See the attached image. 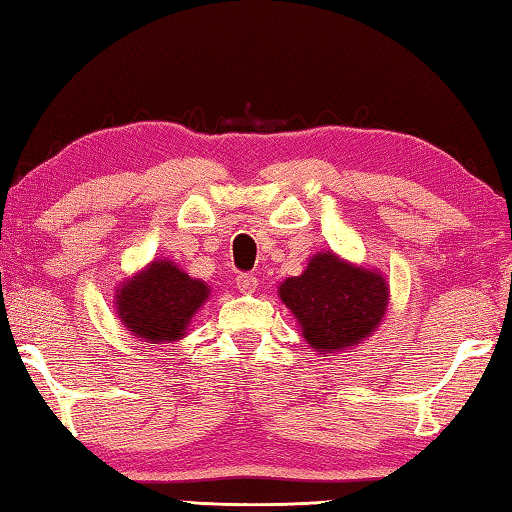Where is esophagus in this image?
<instances>
[{
  "label": "esophagus",
  "mask_w": 512,
  "mask_h": 512,
  "mask_svg": "<svg viewBox=\"0 0 512 512\" xmlns=\"http://www.w3.org/2000/svg\"><path fill=\"white\" fill-rule=\"evenodd\" d=\"M235 284H237V290L242 292V295H253L255 288H257V277H253V275H237Z\"/></svg>",
  "instance_id": "34e87169"
}]
</instances>
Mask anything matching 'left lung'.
I'll return each mask as SVG.
<instances>
[{"label": "left lung", "mask_w": 512, "mask_h": 512, "mask_svg": "<svg viewBox=\"0 0 512 512\" xmlns=\"http://www.w3.org/2000/svg\"><path fill=\"white\" fill-rule=\"evenodd\" d=\"M277 295L306 343L323 356L343 354L369 339L389 306L385 275L347 262L334 250L314 253L301 275L281 281Z\"/></svg>", "instance_id": "1"}]
</instances>
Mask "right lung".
I'll return each instance as SVG.
<instances>
[{"mask_svg": "<svg viewBox=\"0 0 512 512\" xmlns=\"http://www.w3.org/2000/svg\"><path fill=\"white\" fill-rule=\"evenodd\" d=\"M211 288L171 262L154 259L118 284L116 314L129 334L145 343L184 339L191 319L209 301Z\"/></svg>", "mask_w": 512, "mask_h": 512, "instance_id": "1", "label": "right lung"}]
</instances>
